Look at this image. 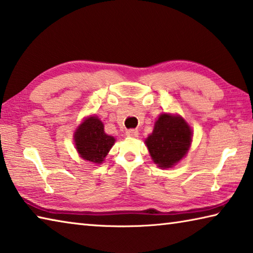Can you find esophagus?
<instances>
[{"instance_id": "1", "label": "esophagus", "mask_w": 253, "mask_h": 253, "mask_svg": "<svg viewBox=\"0 0 253 253\" xmlns=\"http://www.w3.org/2000/svg\"><path fill=\"white\" fill-rule=\"evenodd\" d=\"M126 135L128 137H137V136H138V130H137V129H128L126 131Z\"/></svg>"}]
</instances>
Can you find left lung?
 <instances>
[{
    "label": "left lung",
    "instance_id": "obj_1",
    "mask_svg": "<svg viewBox=\"0 0 253 253\" xmlns=\"http://www.w3.org/2000/svg\"><path fill=\"white\" fill-rule=\"evenodd\" d=\"M191 140L192 130L183 118L163 114L145 143L153 161L160 168L168 169L186 155Z\"/></svg>",
    "mask_w": 253,
    "mask_h": 253
}]
</instances>
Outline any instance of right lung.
Wrapping results in <instances>:
<instances>
[{"label":"right lung","mask_w":253,"mask_h":253,"mask_svg":"<svg viewBox=\"0 0 253 253\" xmlns=\"http://www.w3.org/2000/svg\"><path fill=\"white\" fill-rule=\"evenodd\" d=\"M77 151L85 161L99 164L115 143L113 136L104 131V124L97 117H89L78 127L75 134Z\"/></svg>","instance_id":"add662e5"}]
</instances>
